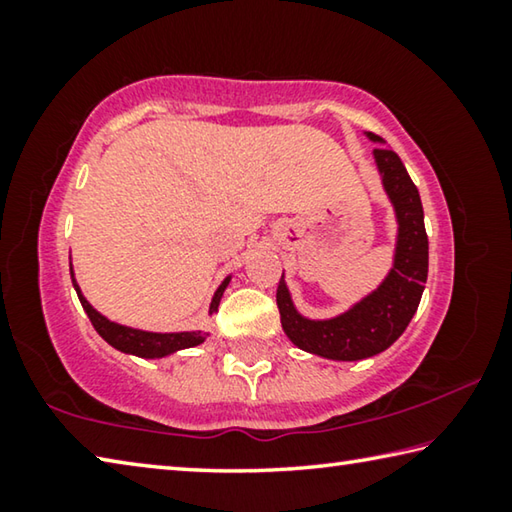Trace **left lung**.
I'll return each instance as SVG.
<instances>
[{
	"mask_svg": "<svg viewBox=\"0 0 512 512\" xmlns=\"http://www.w3.org/2000/svg\"><path fill=\"white\" fill-rule=\"evenodd\" d=\"M366 137L370 142L386 144L372 133ZM372 158L397 221L393 266L379 287L343 314L316 320L302 316L293 305L284 273L277 284L275 298L284 334L296 348L323 359L359 361L391 348L418 311L427 284L429 239L418 187L393 149L379 146L372 151Z\"/></svg>",
	"mask_w": 512,
	"mask_h": 512,
	"instance_id": "obj_1",
	"label": "left lung"
}]
</instances>
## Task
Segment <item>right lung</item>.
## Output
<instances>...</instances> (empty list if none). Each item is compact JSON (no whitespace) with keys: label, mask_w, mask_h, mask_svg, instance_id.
Returning a JSON list of instances; mask_svg holds the SVG:
<instances>
[{"label":"right lung","mask_w":512,"mask_h":512,"mask_svg":"<svg viewBox=\"0 0 512 512\" xmlns=\"http://www.w3.org/2000/svg\"><path fill=\"white\" fill-rule=\"evenodd\" d=\"M69 273H72V284H74L76 293H79L81 305L85 309V314H88V318L92 320L94 329H97L103 341L110 343L112 348L119 352L135 354V357H140V359H164V357H169V354H176L180 350L196 348V345H201L207 336H210L207 332H203V329H196V332H146V329L115 323V320L106 318L101 311L94 309L88 302V298L83 296L79 282H76V277H74L72 266H69ZM230 280H232V275L225 277V280L219 284V289L214 291V298L210 302V316L219 311V302L223 298V291L228 289Z\"/></svg>","instance_id":"1"}]
</instances>
